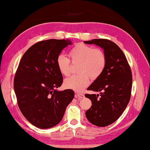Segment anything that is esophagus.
I'll use <instances>...</instances> for the list:
<instances>
[{
    "instance_id": "esophagus-1",
    "label": "esophagus",
    "mask_w": 150,
    "mask_h": 150,
    "mask_svg": "<svg viewBox=\"0 0 150 150\" xmlns=\"http://www.w3.org/2000/svg\"><path fill=\"white\" fill-rule=\"evenodd\" d=\"M83 97H84V95H83V94H81V93H76V95H75V98H76L82 99V98H83Z\"/></svg>"
}]
</instances>
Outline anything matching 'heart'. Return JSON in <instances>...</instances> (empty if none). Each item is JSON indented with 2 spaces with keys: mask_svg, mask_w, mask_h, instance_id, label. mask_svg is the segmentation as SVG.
Masks as SVG:
<instances>
[{
  "mask_svg": "<svg viewBox=\"0 0 150 150\" xmlns=\"http://www.w3.org/2000/svg\"><path fill=\"white\" fill-rule=\"evenodd\" d=\"M69 59L63 55H59L56 65L59 72L64 76L70 74V61L79 62L78 72L80 74L73 75L64 82L66 88L76 91H82L88 86L91 79H96L103 74L107 64L106 55L99 48H93L83 43H77L68 53Z\"/></svg>",
  "mask_w": 150,
  "mask_h": 150,
  "instance_id": "heart-1",
  "label": "heart"
}]
</instances>
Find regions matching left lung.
Masks as SVG:
<instances>
[{"label":"left lung","mask_w":150,"mask_h":150,"mask_svg":"<svg viewBox=\"0 0 150 150\" xmlns=\"http://www.w3.org/2000/svg\"><path fill=\"white\" fill-rule=\"evenodd\" d=\"M102 48L107 57L105 70L88 88L100 91V95L86 94L91 99L92 105L86 112L90 123L104 127L115 122L129 102L132 86V71L127 59L121 48L112 41L94 39L84 41Z\"/></svg>","instance_id":"1"}]
</instances>
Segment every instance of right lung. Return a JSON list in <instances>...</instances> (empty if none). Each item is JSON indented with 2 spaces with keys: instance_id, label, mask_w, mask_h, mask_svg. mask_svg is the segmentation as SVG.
<instances>
[{
  "instance_id": "right-lung-1",
  "label": "right lung",
  "mask_w": 150,
  "mask_h": 150,
  "mask_svg": "<svg viewBox=\"0 0 150 150\" xmlns=\"http://www.w3.org/2000/svg\"><path fill=\"white\" fill-rule=\"evenodd\" d=\"M71 44L68 40L39 41L25 52L20 61L14 79L17 103L24 117L38 128L46 129L59 123L74 98L72 89H55L63 82L56 59Z\"/></svg>"
}]
</instances>
